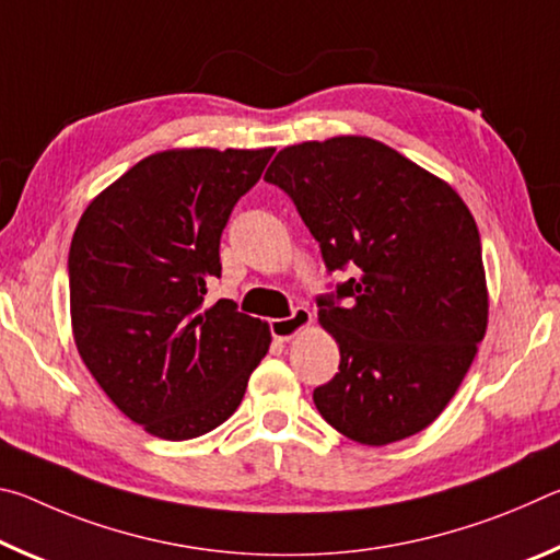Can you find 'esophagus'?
<instances>
[{"label":"esophagus","mask_w":560,"mask_h":560,"mask_svg":"<svg viewBox=\"0 0 560 560\" xmlns=\"http://www.w3.org/2000/svg\"><path fill=\"white\" fill-rule=\"evenodd\" d=\"M314 324V314L308 308H296L289 318H273L271 320V336L277 340H291L296 338L303 328Z\"/></svg>","instance_id":"34e87169"}]
</instances>
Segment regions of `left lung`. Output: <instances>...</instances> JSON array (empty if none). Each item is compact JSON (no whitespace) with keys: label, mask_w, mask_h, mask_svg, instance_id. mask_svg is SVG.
I'll return each instance as SVG.
<instances>
[{"label":"left lung","mask_w":560,"mask_h":560,"mask_svg":"<svg viewBox=\"0 0 560 560\" xmlns=\"http://www.w3.org/2000/svg\"><path fill=\"white\" fill-rule=\"evenodd\" d=\"M264 179L296 205L328 271L358 267L336 299H318L320 326L340 350L334 381L314 390L320 417L371 447L422 432L487 334V273L469 207L444 179L365 136L283 148Z\"/></svg>","instance_id":"obj_1"}]
</instances>
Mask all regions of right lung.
Wrapping results in <instances>:
<instances>
[{
	"label": "right lung",
	"instance_id": "add662e5",
	"mask_svg": "<svg viewBox=\"0 0 560 560\" xmlns=\"http://www.w3.org/2000/svg\"><path fill=\"white\" fill-rule=\"evenodd\" d=\"M273 148H175L83 210L69 252L79 355L113 405L160 440H192L240 407L271 343L234 301L205 303L220 236Z\"/></svg>",
	"mask_w": 560,
	"mask_h": 560
}]
</instances>
